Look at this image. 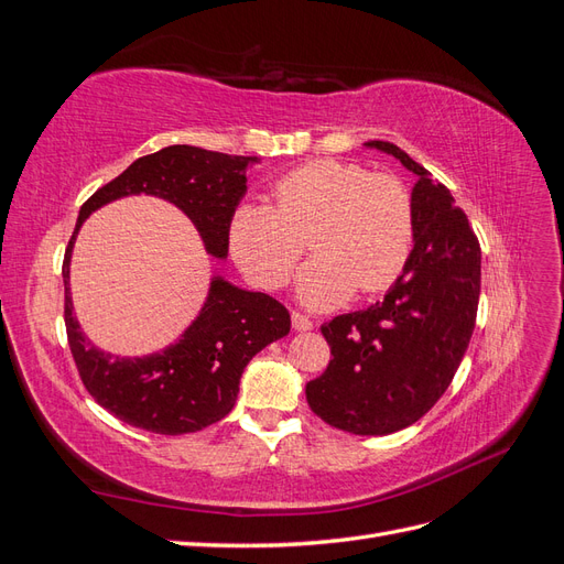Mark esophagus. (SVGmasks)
Returning a JSON list of instances; mask_svg holds the SVG:
<instances>
[{
	"label": "esophagus",
	"mask_w": 564,
	"mask_h": 564,
	"mask_svg": "<svg viewBox=\"0 0 564 564\" xmlns=\"http://www.w3.org/2000/svg\"><path fill=\"white\" fill-rule=\"evenodd\" d=\"M292 327L296 332H311L313 329V322L305 317V315H301V313H292Z\"/></svg>",
	"instance_id": "34e87169"
}]
</instances>
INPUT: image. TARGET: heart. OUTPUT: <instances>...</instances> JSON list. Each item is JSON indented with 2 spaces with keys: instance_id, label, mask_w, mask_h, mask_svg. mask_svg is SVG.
I'll list each match as a JSON object with an SVG mask.
<instances>
[{
  "instance_id": "1",
  "label": "heart",
  "mask_w": 564,
  "mask_h": 564,
  "mask_svg": "<svg viewBox=\"0 0 564 564\" xmlns=\"http://www.w3.org/2000/svg\"><path fill=\"white\" fill-rule=\"evenodd\" d=\"M228 235L235 261L265 289L286 284L311 237L315 259L301 270L296 294L327 311L355 289L377 294L400 280L416 240L414 202L395 176L313 160L275 183V207L242 202Z\"/></svg>"
}]
</instances>
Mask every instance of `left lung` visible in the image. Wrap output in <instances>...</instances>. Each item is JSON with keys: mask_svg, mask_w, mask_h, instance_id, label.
<instances>
[{"mask_svg": "<svg viewBox=\"0 0 564 564\" xmlns=\"http://www.w3.org/2000/svg\"><path fill=\"white\" fill-rule=\"evenodd\" d=\"M416 174V240L400 280L367 311L322 324L327 371L305 386L313 412L352 435H390L442 398L464 360L480 301V242L445 185L388 141H369Z\"/></svg>", "mask_w": 564, "mask_h": 564, "instance_id": "1", "label": "left lung"}]
</instances>
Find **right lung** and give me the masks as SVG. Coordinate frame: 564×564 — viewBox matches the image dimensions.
I'll list each match as a JSON object with an SVG mask.
<instances>
[{
  "label": "right lung",
  "mask_w": 564,
  "mask_h": 564,
  "mask_svg": "<svg viewBox=\"0 0 564 564\" xmlns=\"http://www.w3.org/2000/svg\"><path fill=\"white\" fill-rule=\"evenodd\" d=\"M259 158L226 155L195 145H169L139 158L82 204L63 261L65 329L82 383L112 416L158 435L207 429L235 406L245 367L256 352L289 334L280 301L214 275L207 301L174 344L143 357L112 355L84 336L70 294V261L84 220L129 195H155L193 220L214 259L228 256V230L247 193V166Z\"/></svg>",
  "instance_id": "right-lung-1"
}]
</instances>
